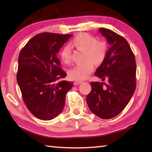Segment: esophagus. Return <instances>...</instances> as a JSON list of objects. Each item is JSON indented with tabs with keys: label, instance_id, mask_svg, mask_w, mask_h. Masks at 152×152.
<instances>
[{
	"label": "esophagus",
	"instance_id": "34e87169",
	"mask_svg": "<svg viewBox=\"0 0 152 152\" xmlns=\"http://www.w3.org/2000/svg\"><path fill=\"white\" fill-rule=\"evenodd\" d=\"M82 83V82L81 81H75L74 82V84L75 85V86H76V85H79V84H80V83Z\"/></svg>",
	"mask_w": 152,
	"mask_h": 152
}]
</instances>
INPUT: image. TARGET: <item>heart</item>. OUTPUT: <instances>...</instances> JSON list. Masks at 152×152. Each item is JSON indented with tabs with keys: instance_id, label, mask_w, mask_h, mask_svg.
<instances>
[{
	"instance_id": "obj_1",
	"label": "heart",
	"mask_w": 152,
	"mask_h": 152,
	"mask_svg": "<svg viewBox=\"0 0 152 152\" xmlns=\"http://www.w3.org/2000/svg\"><path fill=\"white\" fill-rule=\"evenodd\" d=\"M71 47L76 50L85 51V63L77 64L70 69L69 76L70 79L81 81L91 74L94 64L98 66L106 59L108 51L107 44L104 41H98L96 38L88 33H80L70 41ZM60 57L63 63L68 64L72 59V51L69 46H64L60 51Z\"/></svg>"
}]
</instances>
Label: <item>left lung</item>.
<instances>
[{
	"label": "left lung",
	"mask_w": 152,
	"mask_h": 152,
	"mask_svg": "<svg viewBox=\"0 0 152 152\" xmlns=\"http://www.w3.org/2000/svg\"><path fill=\"white\" fill-rule=\"evenodd\" d=\"M110 47L106 59L95 75L104 82H91V91L87 103L93 114L102 119H110L123 111L136 88L134 55L125 38L108 28H99Z\"/></svg>",
	"instance_id": "obj_1"
}]
</instances>
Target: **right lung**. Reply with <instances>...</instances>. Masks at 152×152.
I'll return each mask as SVG.
<instances>
[{
	"label": "right lung",
	"instance_id": "1",
	"mask_svg": "<svg viewBox=\"0 0 152 152\" xmlns=\"http://www.w3.org/2000/svg\"><path fill=\"white\" fill-rule=\"evenodd\" d=\"M72 34L42 33L28 42L19 53L17 81L28 110L41 120H51L62 112L73 83L63 80L66 73L57 57Z\"/></svg>",
	"mask_w": 152,
	"mask_h": 152
}]
</instances>
